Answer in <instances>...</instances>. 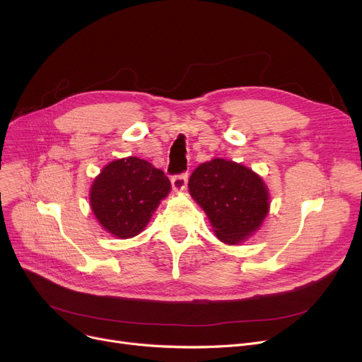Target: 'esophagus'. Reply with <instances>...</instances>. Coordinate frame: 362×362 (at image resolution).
I'll return each instance as SVG.
<instances>
[{
	"label": "esophagus",
	"instance_id": "esophagus-1",
	"mask_svg": "<svg viewBox=\"0 0 362 362\" xmlns=\"http://www.w3.org/2000/svg\"><path fill=\"white\" fill-rule=\"evenodd\" d=\"M186 185H187V175H186V173L176 175V176L171 177V186H173V189H175L176 192L185 191Z\"/></svg>",
	"mask_w": 362,
	"mask_h": 362
}]
</instances>
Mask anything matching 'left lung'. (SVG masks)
<instances>
[{"mask_svg":"<svg viewBox=\"0 0 362 362\" xmlns=\"http://www.w3.org/2000/svg\"><path fill=\"white\" fill-rule=\"evenodd\" d=\"M189 192L210 220L216 236L229 245L257 232L269 213V189L254 171L214 158L195 168Z\"/></svg>","mask_w":362,"mask_h":362,"instance_id":"left-lung-1","label":"left lung"}]
</instances>
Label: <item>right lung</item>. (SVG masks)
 I'll list each match as a JSON object with an SVG mask.
<instances>
[{
  "mask_svg": "<svg viewBox=\"0 0 362 362\" xmlns=\"http://www.w3.org/2000/svg\"><path fill=\"white\" fill-rule=\"evenodd\" d=\"M164 171L138 157L111 161L95 177L89 202L104 229L127 239L139 235L170 192Z\"/></svg>",
  "mask_w": 362,
  "mask_h": 362,
  "instance_id": "1",
  "label": "right lung"
}]
</instances>
